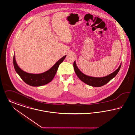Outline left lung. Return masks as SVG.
<instances>
[{"instance_id": "8db88e82", "label": "left lung", "mask_w": 135, "mask_h": 135, "mask_svg": "<svg viewBox=\"0 0 135 135\" xmlns=\"http://www.w3.org/2000/svg\"><path fill=\"white\" fill-rule=\"evenodd\" d=\"M73 65H74V70L77 76L82 81L84 82L86 84L91 86L93 87H100L103 85H105L108 82H109L111 80H112L116 76V75L118 74V71L120 70L121 64L119 65L118 69H117L116 71H114L113 73L110 74V75L107 76L106 77H100V78L90 77L84 74L79 70L75 61H74Z\"/></svg>"}]
</instances>
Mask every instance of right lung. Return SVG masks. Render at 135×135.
Returning a JSON list of instances; mask_svg holds the SVG:
<instances>
[{
    "mask_svg": "<svg viewBox=\"0 0 135 135\" xmlns=\"http://www.w3.org/2000/svg\"><path fill=\"white\" fill-rule=\"evenodd\" d=\"M65 57L66 55L60 58L48 71L38 74L28 73L22 70L17 64L15 56L13 57V64L15 71L24 82L32 86H41L49 83L53 80L59 65L62 62Z\"/></svg>",
    "mask_w": 135,
    "mask_h": 135,
    "instance_id": "1",
    "label": "right lung"
}]
</instances>
